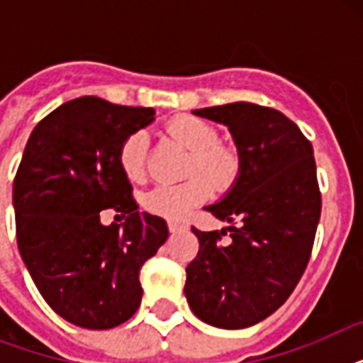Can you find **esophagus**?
I'll list each match as a JSON object with an SVG mask.
<instances>
[{"instance_id":"1","label":"esophagus","mask_w":363,"mask_h":363,"mask_svg":"<svg viewBox=\"0 0 363 363\" xmlns=\"http://www.w3.org/2000/svg\"><path fill=\"white\" fill-rule=\"evenodd\" d=\"M167 228H169L171 233H179L182 230L181 224H177V222H169V224H167Z\"/></svg>"}]
</instances>
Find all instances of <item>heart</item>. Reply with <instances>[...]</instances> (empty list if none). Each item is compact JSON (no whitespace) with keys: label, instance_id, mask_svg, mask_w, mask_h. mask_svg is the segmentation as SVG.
I'll return each instance as SVG.
<instances>
[{"label":"heart","instance_id":"1","mask_svg":"<svg viewBox=\"0 0 363 363\" xmlns=\"http://www.w3.org/2000/svg\"><path fill=\"white\" fill-rule=\"evenodd\" d=\"M167 131L192 152L188 173H201L216 188L232 186L239 173V156L232 147L218 143V130L211 122L192 115H181L167 122ZM148 147L150 139L145 130H137L125 137L121 145L118 162L130 181H143L147 177ZM205 176V177H206ZM201 175L181 184L162 182L148 190L143 198V207L154 216L181 222L188 213L211 198L213 186Z\"/></svg>","mask_w":363,"mask_h":363}]
</instances>
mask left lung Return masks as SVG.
I'll list each match as a JSON object with an SVG mask.
<instances>
[{
  "label": "left lung",
  "mask_w": 363,
  "mask_h": 363,
  "mask_svg": "<svg viewBox=\"0 0 363 363\" xmlns=\"http://www.w3.org/2000/svg\"><path fill=\"white\" fill-rule=\"evenodd\" d=\"M194 115L230 128L239 150V177L226 198L205 209L230 222L199 232L198 256L186 267L188 305L211 326L241 330L281 307L309 264L322 196L313 145L281 111L238 104Z\"/></svg>",
  "instance_id": "8db88e82"
}]
</instances>
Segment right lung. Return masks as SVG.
Masks as SVG:
<instances>
[{
    "mask_svg": "<svg viewBox=\"0 0 363 363\" xmlns=\"http://www.w3.org/2000/svg\"><path fill=\"white\" fill-rule=\"evenodd\" d=\"M154 121L150 107L84 96L33 128L13 182L20 256L54 313L88 330L121 326L141 305L143 264L169 235L139 213L118 162L124 139ZM126 220L104 227L101 211Z\"/></svg>",
    "mask_w": 363,
    "mask_h": 363,
    "instance_id": "obj_1",
    "label": "right lung"
}]
</instances>
